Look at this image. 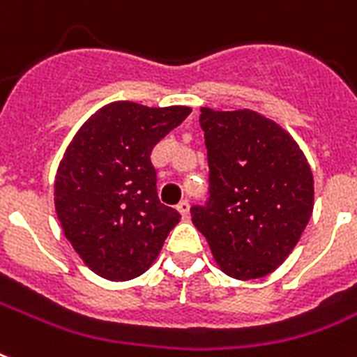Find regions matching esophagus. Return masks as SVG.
I'll return each instance as SVG.
<instances>
[{"instance_id": "esophagus-1", "label": "esophagus", "mask_w": 357, "mask_h": 357, "mask_svg": "<svg viewBox=\"0 0 357 357\" xmlns=\"http://www.w3.org/2000/svg\"><path fill=\"white\" fill-rule=\"evenodd\" d=\"M178 209H179V213L183 215V219H187V215H189V200L183 198V200L178 204Z\"/></svg>"}]
</instances>
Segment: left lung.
Segmentation results:
<instances>
[{"mask_svg":"<svg viewBox=\"0 0 357 357\" xmlns=\"http://www.w3.org/2000/svg\"><path fill=\"white\" fill-rule=\"evenodd\" d=\"M200 127L209 187L206 204L190 208L192 222L227 275H268L311 219V167L287 130L251 110L202 108Z\"/></svg>","mask_w":357,"mask_h":357,"instance_id":"8db88e82","label":"left lung"}]
</instances>
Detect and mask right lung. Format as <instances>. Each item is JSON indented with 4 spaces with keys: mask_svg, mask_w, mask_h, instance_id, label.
I'll return each mask as SVG.
<instances>
[{
    "mask_svg": "<svg viewBox=\"0 0 357 357\" xmlns=\"http://www.w3.org/2000/svg\"><path fill=\"white\" fill-rule=\"evenodd\" d=\"M189 114L187 106L112 102L82 125L65 151L54 185L56 213L97 275H142L181 219L159 200L151 151Z\"/></svg>",
    "mask_w": 357,
    "mask_h": 357,
    "instance_id": "obj_1",
    "label": "right lung"
}]
</instances>
